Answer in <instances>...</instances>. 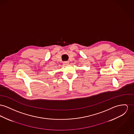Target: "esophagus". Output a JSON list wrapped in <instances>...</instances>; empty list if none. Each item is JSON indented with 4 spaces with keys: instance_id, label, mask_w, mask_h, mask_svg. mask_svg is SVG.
I'll use <instances>...</instances> for the list:
<instances>
[{
    "instance_id": "esophagus-1",
    "label": "esophagus",
    "mask_w": 134,
    "mask_h": 134,
    "mask_svg": "<svg viewBox=\"0 0 134 134\" xmlns=\"http://www.w3.org/2000/svg\"><path fill=\"white\" fill-rule=\"evenodd\" d=\"M63 64H64V65H68V64H69V62H64V63H63Z\"/></svg>"
}]
</instances>
